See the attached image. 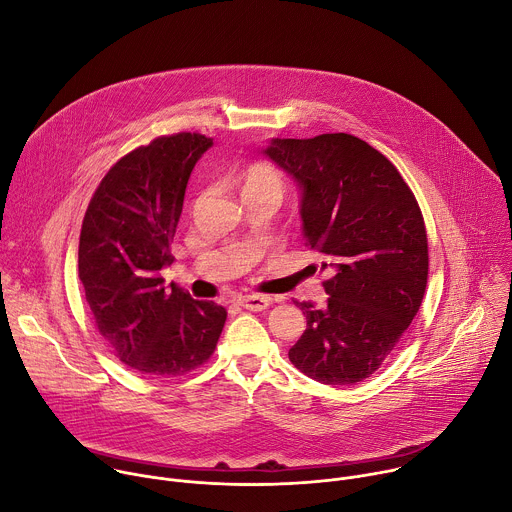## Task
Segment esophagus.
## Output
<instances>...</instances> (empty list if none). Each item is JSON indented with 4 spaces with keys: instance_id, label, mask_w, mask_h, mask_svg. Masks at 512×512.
Masks as SVG:
<instances>
[{
    "instance_id": "1",
    "label": "esophagus",
    "mask_w": 512,
    "mask_h": 512,
    "mask_svg": "<svg viewBox=\"0 0 512 512\" xmlns=\"http://www.w3.org/2000/svg\"><path fill=\"white\" fill-rule=\"evenodd\" d=\"M240 304L248 311H266L272 304V298L264 294H246L240 298Z\"/></svg>"
}]
</instances>
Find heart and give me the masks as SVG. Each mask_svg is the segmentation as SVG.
Masks as SVG:
<instances>
[{"label":"heart","mask_w":512,"mask_h":512,"mask_svg":"<svg viewBox=\"0 0 512 512\" xmlns=\"http://www.w3.org/2000/svg\"><path fill=\"white\" fill-rule=\"evenodd\" d=\"M238 183L242 187V195H250V193H276L278 197L282 195V179L280 175L270 169L268 165H250L248 169H244L238 177Z\"/></svg>","instance_id":"1"}]
</instances>
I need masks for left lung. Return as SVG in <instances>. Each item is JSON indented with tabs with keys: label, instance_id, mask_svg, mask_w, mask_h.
Masks as SVG:
<instances>
[{
	"label": "left lung",
	"instance_id": "left-lung-1",
	"mask_svg": "<svg viewBox=\"0 0 512 512\" xmlns=\"http://www.w3.org/2000/svg\"><path fill=\"white\" fill-rule=\"evenodd\" d=\"M300 189L306 246L325 256L323 309L296 302L306 329L292 365L315 381L371 377L412 325L428 284V236L395 165L347 133L272 139L264 149Z\"/></svg>",
	"mask_w": 512,
	"mask_h": 512
}]
</instances>
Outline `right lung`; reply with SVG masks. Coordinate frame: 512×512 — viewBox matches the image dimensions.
Returning <instances> with one entry per match:
<instances>
[{
  "label": "right lung",
  "mask_w": 512,
  "mask_h": 512,
  "mask_svg": "<svg viewBox=\"0 0 512 512\" xmlns=\"http://www.w3.org/2000/svg\"><path fill=\"white\" fill-rule=\"evenodd\" d=\"M212 145L177 133L131 151L102 177L82 220L78 276L98 333L145 375L177 377L206 363L228 317L214 300L165 288L159 272L173 262L189 175Z\"/></svg>",
  "instance_id": "add662e5"
}]
</instances>
